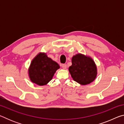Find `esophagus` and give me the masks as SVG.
<instances>
[{"label": "esophagus", "mask_w": 124, "mask_h": 124, "mask_svg": "<svg viewBox=\"0 0 124 124\" xmlns=\"http://www.w3.org/2000/svg\"><path fill=\"white\" fill-rule=\"evenodd\" d=\"M62 67L63 69L66 70V69L67 68V65L66 64H62Z\"/></svg>", "instance_id": "34e87169"}]
</instances>
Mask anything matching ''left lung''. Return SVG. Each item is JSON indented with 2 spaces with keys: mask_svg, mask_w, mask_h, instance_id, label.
<instances>
[{
  "mask_svg": "<svg viewBox=\"0 0 124 124\" xmlns=\"http://www.w3.org/2000/svg\"><path fill=\"white\" fill-rule=\"evenodd\" d=\"M69 72L74 81L81 85L92 83L97 75V67L91 57L79 54L73 56Z\"/></svg>",
  "mask_w": 124,
  "mask_h": 124,
  "instance_id": "obj_1",
  "label": "left lung"
}]
</instances>
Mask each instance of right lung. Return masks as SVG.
I'll return each mask as SVG.
<instances>
[{
  "mask_svg": "<svg viewBox=\"0 0 124 124\" xmlns=\"http://www.w3.org/2000/svg\"><path fill=\"white\" fill-rule=\"evenodd\" d=\"M60 66L46 54L39 53L32 60L28 73L31 80L36 84L45 85L52 79Z\"/></svg>",
  "mask_w": 124,
  "mask_h": 124,
  "instance_id": "obj_1",
  "label": "right lung"
}]
</instances>
